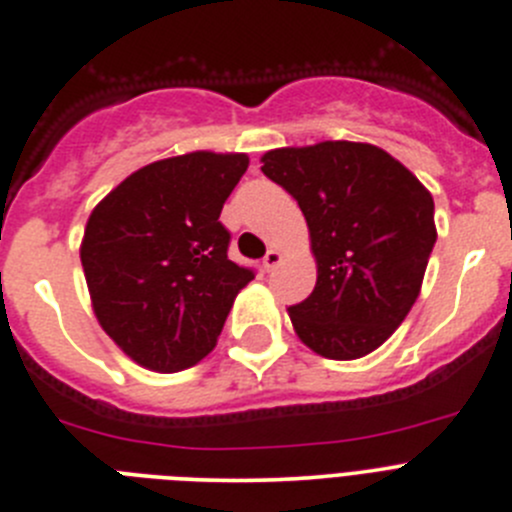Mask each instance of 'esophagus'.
I'll list each match as a JSON object with an SVG mask.
<instances>
[{"mask_svg": "<svg viewBox=\"0 0 512 512\" xmlns=\"http://www.w3.org/2000/svg\"><path fill=\"white\" fill-rule=\"evenodd\" d=\"M280 262H282V252L280 250H267L265 260H262V267H265L267 272H272L277 265H280Z\"/></svg>", "mask_w": 512, "mask_h": 512, "instance_id": "34e87169", "label": "esophagus"}]
</instances>
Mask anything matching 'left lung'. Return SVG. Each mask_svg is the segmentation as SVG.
<instances>
[{"label":"left lung","instance_id":"obj_1","mask_svg":"<svg viewBox=\"0 0 512 512\" xmlns=\"http://www.w3.org/2000/svg\"><path fill=\"white\" fill-rule=\"evenodd\" d=\"M260 162L300 205L317 265L312 295L287 310L297 337L327 360L370 355L420 295L438 240L433 195L367 142L280 147Z\"/></svg>","mask_w":512,"mask_h":512}]
</instances>
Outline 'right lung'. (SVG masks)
<instances>
[{
  "label": "right lung",
  "mask_w": 512,
  "mask_h": 512,
  "mask_svg": "<svg viewBox=\"0 0 512 512\" xmlns=\"http://www.w3.org/2000/svg\"><path fill=\"white\" fill-rule=\"evenodd\" d=\"M245 152L197 150L140 167L97 202L79 260L102 330L137 365L180 372L210 355L252 280L227 260L220 212Z\"/></svg>",
  "instance_id": "right-lung-1"
}]
</instances>
